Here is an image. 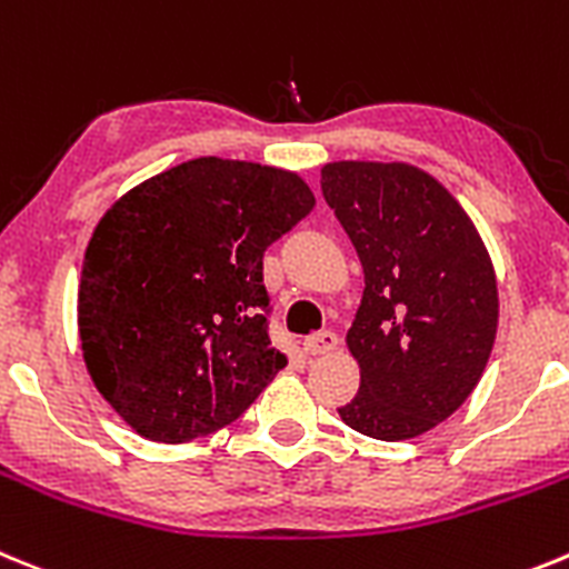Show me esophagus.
Wrapping results in <instances>:
<instances>
[{
    "mask_svg": "<svg viewBox=\"0 0 569 569\" xmlns=\"http://www.w3.org/2000/svg\"><path fill=\"white\" fill-rule=\"evenodd\" d=\"M303 348L315 357L317 355H329V351H335V348H337V335H335V331H329V329H322V331H317V335L306 337Z\"/></svg>",
    "mask_w": 569,
    "mask_h": 569,
    "instance_id": "obj_1",
    "label": "esophagus"
}]
</instances>
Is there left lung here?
Instances as JSON below:
<instances>
[{"label": "left lung", "instance_id": "obj_1", "mask_svg": "<svg viewBox=\"0 0 569 569\" xmlns=\"http://www.w3.org/2000/svg\"><path fill=\"white\" fill-rule=\"evenodd\" d=\"M320 187L366 272L346 337L360 391L337 411L382 442L419 437L488 366L499 322L488 249L457 198L411 163H326Z\"/></svg>", "mask_w": 569, "mask_h": 569}]
</instances>
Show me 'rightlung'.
I'll return each instance as SVG.
<instances>
[{"label":"right lung","instance_id":"right-lung-1","mask_svg":"<svg viewBox=\"0 0 569 569\" xmlns=\"http://www.w3.org/2000/svg\"><path fill=\"white\" fill-rule=\"evenodd\" d=\"M315 196L295 172L196 158L112 203L87 243V371L132 431L189 442L234 422L286 366L263 252Z\"/></svg>","mask_w":569,"mask_h":569}]
</instances>
